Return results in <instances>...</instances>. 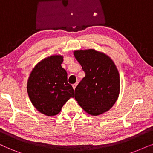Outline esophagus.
Returning <instances> with one entry per match:
<instances>
[{
    "label": "esophagus",
    "instance_id": "34e87169",
    "mask_svg": "<svg viewBox=\"0 0 153 153\" xmlns=\"http://www.w3.org/2000/svg\"><path fill=\"white\" fill-rule=\"evenodd\" d=\"M77 85H78V83H75V84H73V85H72V86H73V88L75 89V87H76Z\"/></svg>",
    "mask_w": 153,
    "mask_h": 153
}]
</instances>
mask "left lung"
Instances as JSON below:
<instances>
[{
	"instance_id": "1",
	"label": "left lung",
	"mask_w": 153,
	"mask_h": 153,
	"mask_svg": "<svg viewBox=\"0 0 153 153\" xmlns=\"http://www.w3.org/2000/svg\"><path fill=\"white\" fill-rule=\"evenodd\" d=\"M73 54L85 73L75 89V100L91 115L108 111L117 101L120 88L115 64L104 53L93 49L75 50Z\"/></svg>"
}]
</instances>
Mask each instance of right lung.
Here are the masks:
<instances>
[{"label":"right lung","instance_id":"right-lung-1","mask_svg":"<svg viewBox=\"0 0 153 153\" xmlns=\"http://www.w3.org/2000/svg\"><path fill=\"white\" fill-rule=\"evenodd\" d=\"M63 56L52 55L38 63L27 82V92L33 106L48 116L57 115L67 101L74 97L68 83L67 73L62 67Z\"/></svg>","mask_w":153,"mask_h":153}]
</instances>
